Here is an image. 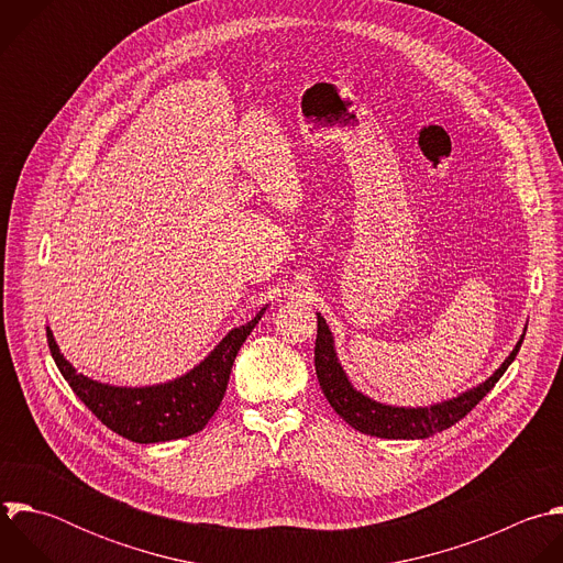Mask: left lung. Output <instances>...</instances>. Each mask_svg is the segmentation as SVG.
I'll list each match as a JSON object with an SVG mask.
<instances>
[{
	"label": "left lung",
	"mask_w": 563,
	"mask_h": 563,
	"mask_svg": "<svg viewBox=\"0 0 563 563\" xmlns=\"http://www.w3.org/2000/svg\"><path fill=\"white\" fill-rule=\"evenodd\" d=\"M523 334L517 342V346L512 349V353L506 357V362L495 371V375L488 377L477 388H471L460 397H453L428 408H399V406L379 404L351 386L340 360H336L332 332L328 330L325 319L317 312L314 371L328 404L355 430L371 437H382V439H426L434 432L455 426L495 388V384L501 379L506 368L515 362L523 342Z\"/></svg>",
	"instance_id": "8db88e82"
}]
</instances>
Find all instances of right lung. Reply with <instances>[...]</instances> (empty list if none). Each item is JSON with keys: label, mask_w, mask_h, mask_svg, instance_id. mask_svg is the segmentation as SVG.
Listing matches in <instances>:
<instances>
[{"label": "right lung", "mask_w": 563, "mask_h": 563, "mask_svg": "<svg viewBox=\"0 0 563 563\" xmlns=\"http://www.w3.org/2000/svg\"><path fill=\"white\" fill-rule=\"evenodd\" d=\"M264 310L266 308L246 325L233 328L214 351L184 377L146 388H120L84 377L64 360L51 328H46V336L59 373L103 426L135 443H157L195 434L208 423L227 393L238 351Z\"/></svg>", "instance_id": "obj_1"}]
</instances>
